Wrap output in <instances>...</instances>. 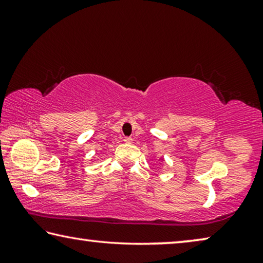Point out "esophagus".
<instances>
[{
    "mask_svg": "<svg viewBox=\"0 0 263 263\" xmlns=\"http://www.w3.org/2000/svg\"><path fill=\"white\" fill-rule=\"evenodd\" d=\"M124 142H125V144H131V142H132V138L125 137V138H124Z\"/></svg>",
    "mask_w": 263,
    "mask_h": 263,
    "instance_id": "obj_1",
    "label": "esophagus"
}]
</instances>
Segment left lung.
<instances>
[{
  "instance_id": "left-lung-1",
  "label": "left lung",
  "mask_w": 263,
  "mask_h": 263,
  "mask_svg": "<svg viewBox=\"0 0 263 263\" xmlns=\"http://www.w3.org/2000/svg\"><path fill=\"white\" fill-rule=\"evenodd\" d=\"M161 160H162V161H163V159H161Z\"/></svg>"
}]
</instances>
